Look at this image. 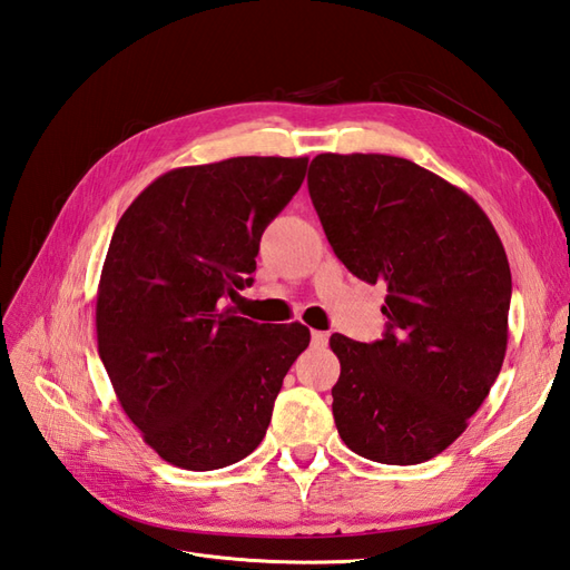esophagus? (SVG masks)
I'll list each match as a JSON object with an SVG mask.
<instances>
[{
	"mask_svg": "<svg viewBox=\"0 0 570 570\" xmlns=\"http://www.w3.org/2000/svg\"><path fill=\"white\" fill-rule=\"evenodd\" d=\"M311 342L315 348H325L327 342H330V334L327 332H320V330H313L311 332Z\"/></svg>",
	"mask_w": 570,
	"mask_h": 570,
	"instance_id": "1",
	"label": "esophagus"
}]
</instances>
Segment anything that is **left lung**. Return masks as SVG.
Masks as SVG:
<instances>
[{"mask_svg":"<svg viewBox=\"0 0 570 570\" xmlns=\"http://www.w3.org/2000/svg\"><path fill=\"white\" fill-rule=\"evenodd\" d=\"M308 193L344 267L387 286L383 340L330 337L342 366L334 424L361 458L426 462L501 373L513 288L503 243L470 195L406 158L320 154Z\"/></svg>","mask_w":570,"mask_h":570,"instance_id":"1","label":"left lung"}]
</instances>
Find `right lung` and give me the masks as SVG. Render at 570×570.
<instances>
[{"mask_svg":"<svg viewBox=\"0 0 570 570\" xmlns=\"http://www.w3.org/2000/svg\"><path fill=\"white\" fill-rule=\"evenodd\" d=\"M308 158L238 156L160 175L115 226L96 298L98 354L125 414L166 462L222 470L267 433L284 375L311 342L226 298L253 284L259 238Z\"/></svg>","mask_w":570,"mask_h":570,"instance_id":"right-lung-1","label":"right lung"}]
</instances>
